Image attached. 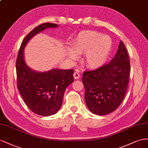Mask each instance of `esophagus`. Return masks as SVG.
<instances>
[{
  "label": "esophagus",
  "mask_w": 148,
  "mask_h": 148,
  "mask_svg": "<svg viewBox=\"0 0 148 148\" xmlns=\"http://www.w3.org/2000/svg\"><path fill=\"white\" fill-rule=\"evenodd\" d=\"M73 75H74V77L75 79H77L79 78H80V77H81L80 76V73H79V71H77L74 73Z\"/></svg>",
  "instance_id": "obj_1"
}]
</instances>
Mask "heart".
<instances>
[{"mask_svg":"<svg viewBox=\"0 0 148 148\" xmlns=\"http://www.w3.org/2000/svg\"><path fill=\"white\" fill-rule=\"evenodd\" d=\"M110 41L111 45L109 47ZM111 44L112 41L109 36L94 31H84L75 38L73 49L79 54H84V60L87 67L97 69L106 62ZM67 56L73 60L78 59V55L73 50H68Z\"/></svg>","mask_w":148,"mask_h":148,"instance_id":"heart-1","label":"heart"}]
</instances>
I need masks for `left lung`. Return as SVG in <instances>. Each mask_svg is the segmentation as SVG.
<instances>
[{
	"mask_svg": "<svg viewBox=\"0 0 148 148\" xmlns=\"http://www.w3.org/2000/svg\"><path fill=\"white\" fill-rule=\"evenodd\" d=\"M130 61L123 41L111 62L92 71L83 73L85 101L92 113L106 115L119 107L127 89Z\"/></svg>",
	"mask_w": 148,
	"mask_h": 148,
	"instance_id": "8db88e82",
	"label": "left lung"
}]
</instances>
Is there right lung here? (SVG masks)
Masks as SVG:
<instances>
[{"label":"right lung","instance_id":"1","mask_svg":"<svg viewBox=\"0 0 148 148\" xmlns=\"http://www.w3.org/2000/svg\"><path fill=\"white\" fill-rule=\"evenodd\" d=\"M58 25L44 23L35 27L25 37L16 60L17 88L30 110L38 115L49 116L61 107L64 92L74 81L73 69H54L45 73H37L26 66L24 49L29 40L36 34Z\"/></svg>","mask_w":148,"mask_h":148}]
</instances>
